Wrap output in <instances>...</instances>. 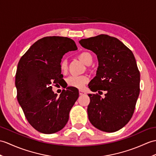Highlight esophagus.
Wrapping results in <instances>:
<instances>
[{"mask_svg":"<svg viewBox=\"0 0 156 156\" xmlns=\"http://www.w3.org/2000/svg\"><path fill=\"white\" fill-rule=\"evenodd\" d=\"M79 94L81 95V96L84 95V94H86V92H84V91H82V90H79Z\"/></svg>","mask_w":156,"mask_h":156,"instance_id":"esophagus-1","label":"esophagus"}]
</instances>
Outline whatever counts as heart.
<instances>
[{
  "mask_svg": "<svg viewBox=\"0 0 156 156\" xmlns=\"http://www.w3.org/2000/svg\"><path fill=\"white\" fill-rule=\"evenodd\" d=\"M78 58L83 63L88 65L92 62V56L88 52H81L78 55ZM60 70L62 72H66L67 70V62L65 60L61 61L60 64ZM89 78L88 76H71L67 79V84L68 86L78 89H82L84 87L86 84L88 82Z\"/></svg>",
  "mask_w": 156,
  "mask_h": 156,
  "instance_id": "obj_1",
  "label": "heart"
}]
</instances>
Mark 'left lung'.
Returning a JSON list of instances; mask_svg holds the SVG:
<instances>
[{
  "mask_svg": "<svg viewBox=\"0 0 156 156\" xmlns=\"http://www.w3.org/2000/svg\"><path fill=\"white\" fill-rule=\"evenodd\" d=\"M80 44L98 60L96 76L89 83L92 92L106 91L105 98L90 94L88 119L95 128L114 132L132 118L140 94V74L133 54L116 38L107 34L82 39Z\"/></svg>",
  "mask_w": 156,
  "mask_h": 156,
  "instance_id": "1",
  "label": "left lung"
}]
</instances>
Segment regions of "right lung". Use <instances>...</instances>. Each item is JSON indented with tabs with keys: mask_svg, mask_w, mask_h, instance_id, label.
Returning a JSON list of instances; mask_svg holds the SVG:
<instances>
[{
	"mask_svg": "<svg viewBox=\"0 0 156 156\" xmlns=\"http://www.w3.org/2000/svg\"><path fill=\"white\" fill-rule=\"evenodd\" d=\"M77 49L69 38L46 37L34 43L19 62L15 79L18 102L29 124L39 132L56 133L67 124L78 90L68 87L58 96L52 86L62 80V56Z\"/></svg>",
	"mask_w": 156,
	"mask_h": 156,
	"instance_id": "right-lung-1",
	"label": "right lung"
}]
</instances>
